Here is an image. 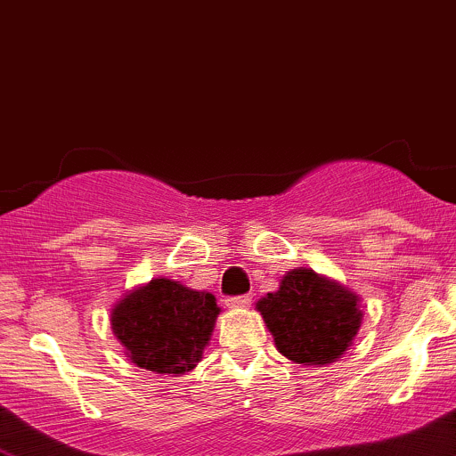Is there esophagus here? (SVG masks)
Returning <instances> with one entry per match:
<instances>
[{
    "label": "esophagus",
    "mask_w": 456,
    "mask_h": 456,
    "mask_svg": "<svg viewBox=\"0 0 456 456\" xmlns=\"http://www.w3.org/2000/svg\"><path fill=\"white\" fill-rule=\"evenodd\" d=\"M250 302H253V296H250V294L227 297V306L229 308H246V306H250Z\"/></svg>",
    "instance_id": "1"
}]
</instances>
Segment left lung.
Segmentation results:
<instances>
[{
  "mask_svg": "<svg viewBox=\"0 0 456 456\" xmlns=\"http://www.w3.org/2000/svg\"><path fill=\"white\" fill-rule=\"evenodd\" d=\"M360 297L341 282L297 268L257 302L276 349L297 364H330L347 352L362 323Z\"/></svg>",
  "mask_w": 456,
  "mask_h": 456,
  "instance_id": "1",
  "label": "left lung"
}]
</instances>
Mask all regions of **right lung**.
<instances>
[{
	"instance_id": "add662e5",
	"label": "right lung",
	"mask_w": 456,
	"mask_h": 456,
	"mask_svg": "<svg viewBox=\"0 0 456 456\" xmlns=\"http://www.w3.org/2000/svg\"><path fill=\"white\" fill-rule=\"evenodd\" d=\"M218 313L216 297L208 291L154 279L113 306L111 328L130 362L160 375H182L201 360Z\"/></svg>"
}]
</instances>
